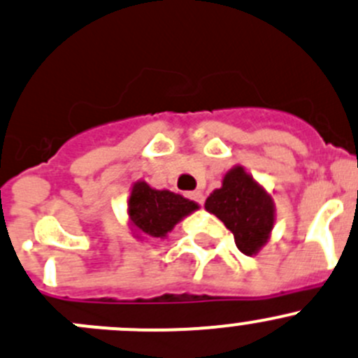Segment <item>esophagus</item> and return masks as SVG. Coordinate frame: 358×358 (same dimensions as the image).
I'll list each match as a JSON object with an SVG mask.
<instances>
[{
	"label": "esophagus",
	"instance_id": "1",
	"mask_svg": "<svg viewBox=\"0 0 358 358\" xmlns=\"http://www.w3.org/2000/svg\"><path fill=\"white\" fill-rule=\"evenodd\" d=\"M189 197L194 201V203H197V204L204 203V196H203V192H199V190H196V192H190Z\"/></svg>",
	"mask_w": 358,
	"mask_h": 358
}]
</instances>
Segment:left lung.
I'll use <instances>...</instances> for the list:
<instances>
[{
  "label": "left lung",
  "mask_w": 358,
  "mask_h": 358,
  "mask_svg": "<svg viewBox=\"0 0 358 358\" xmlns=\"http://www.w3.org/2000/svg\"><path fill=\"white\" fill-rule=\"evenodd\" d=\"M206 210L224 222L239 252L253 255L267 241L275 224L271 196L241 166L224 176L220 189L206 199Z\"/></svg>",
  "instance_id": "8db88e82"
}]
</instances>
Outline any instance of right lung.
Returning a JSON list of instances; mask_svg holds the SVG:
<instances>
[{
  "label": "right lung",
  "mask_w": 358,
  "mask_h": 358,
  "mask_svg": "<svg viewBox=\"0 0 358 358\" xmlns=\"http://www.w3.org/2000/svg\"><path fill=\"white\" fill-rule=\"evenodd\" d=\"M127 210L131 225L138 236L162 238L183 217L197 210V204L180 194L155 190L145 182H138L131 190Z\"/></svg>",
  "instance_id": "right-lung-1"
}]
</instances>
